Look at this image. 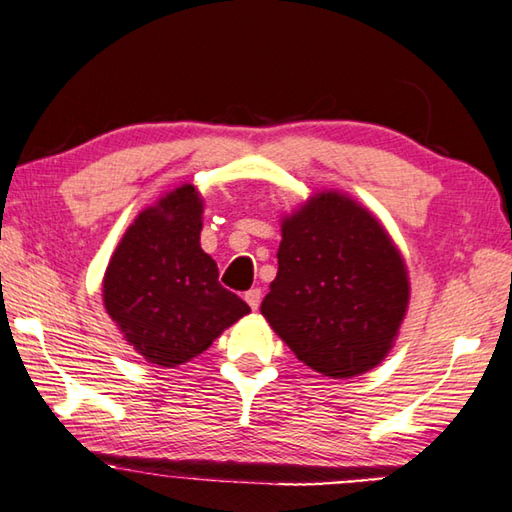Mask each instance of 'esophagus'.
<instances>
[{
    "label": "esophagus",
    "instance_id": "esophagus-1",
    "mask_svg": "<svg viewBox=\"0 0 512 512\" xmlns=\"http://www.w3.org/2000/svg\"><path fill=\"white\" fill-rule=\"evenodd\" d=\"M244 300L248 302L250 309L255 311V309H259V302H262V291H259V288H250V291H246Z\"/></svg>",
    "mask_w": 512,
    "mask_h": 512
}]
</instances>
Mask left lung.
Returning <instances> with one entry per match:
<instances>
[{
  "label": "left lung",
  "instance_id": "1",
  "mask_svg": "<svg viewBox=\"0 0 512 512\" xmlns=\"http://www.w3.org/2000/svg\"><path fill=\"white\" fill-rule=\"evenodd\" d=\"M277 266L262 315L297 360L329 378L385 360L410 304V275L374 212L338 190L311 194L282 217Z\"/></svg>",
  "mask_w": 512,
  "mask_h": 512
}]
</instances>
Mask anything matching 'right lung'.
Listing matches in <instances>:
<instances>
[{
  "label": "right lung",
  "instance_id": "1",
  "mask_svg": "<svg viewBox=\"0 0 512 512\" xmlns=\"http://www.w3.org/2000/svg\"><path fill=\"white\" fill-rule=\"evenodd\" d=\"M203 197L192 183L138 212L102 277V302L129 347L159 367L206 351L250 306L219 284L201 248Z\"/></svg>",
  "mask_w": 512,
  "mask_h": 512
}]
</instances>
